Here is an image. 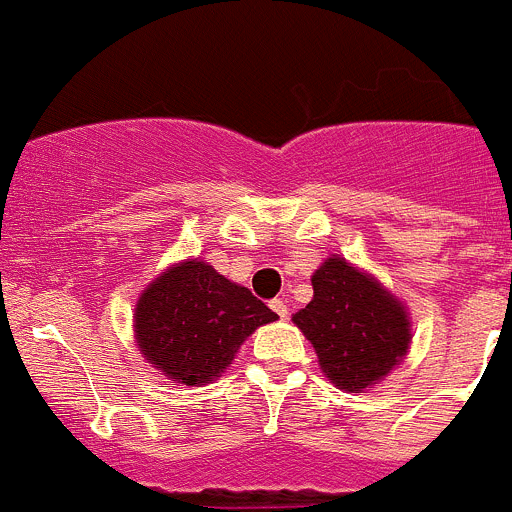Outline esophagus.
Returning <instances> with one entry per match:
<instances>
[{
  "label": "esophagus",
  "mask_w": 512,
  "mask_h": 512,
  "mask_svg": "<svg viewBox=\"0 0 512 512\" xmlns=\"http://www.w3.org/2000/svg\"><path fill=\"white\" fill-rule=\"evenodd\" d=\"M270 307H272V312H277V315L282 317V320H285L287 312H290V310H287V302L282 300V297H275V300L270 302Z\"/></svg>",
  "instance_id": "esophagus-1"
}]
</instances>
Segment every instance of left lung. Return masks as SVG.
<instances>
[{
    "mask_svg": "<svg viewBox=\"0 0 512 512\" xmlns=\"http://www.w3.org/2000/svg\"><path fill=\"white\" fill-rule=\"evenodd\" d=\"M292 322L315 347L322 375L345 393H362L385 380L413 342L405 302L340 255L312 272V300Z\"/></svg>",
    "mask_w": 512,
    "mask_h": 512,
    "instance_id": "obj_1",
    "label": "left lung"
}]
</instances>
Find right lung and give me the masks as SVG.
I'll use <instances>...</instances> for the list:
<instances>
[{"mask_svg":"<svg viewBox=\"0 0 512 512\" xmlns=\"http://www.w3.org/2000/svg\"><path fill=\"white\" fill-rule=\"evenodd\" d=\"M277 315L210 262H175L142 290L135 305L140 355L167 380L207 385L232 365L242 342Z\"/></svg>","mask_w":512,"mask_h":512,"instance_id":"right-lung-1","label":"right lung"}]
</instances>
